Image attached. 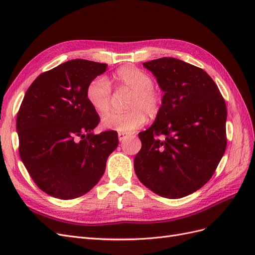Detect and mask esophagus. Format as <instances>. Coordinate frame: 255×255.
<instances>
[{"label":"esophagus","instance_id":"1","mask_svg":"<svg viewBox=\"0 0 255 255\" xmlns=\"http://www.w3.org/2000/svg\"><path fill=\"white\" fill-rule=\"evenodd\" d=\"M118 137H119V141H123L127 137H128V134H127V133H118Z\"/></svg>","mask_w":255,"mask_h":255}]
</instances>
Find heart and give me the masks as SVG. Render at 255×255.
<instances>
[{
    "instance_id": "heart-1",
    "label": "heart",
    "mask_w": 255,
    "mask_h": 255,
    "mask_svg": "<svg viewBox=\"0 0 255 255\" xmlns=\"http://www.w3.org/2000/svg\"><path fill=\"white\" fill-rule=\"evenodd\" d=\"M114 80L120 88L132 91L127 113H109L103 116V128L119 133H130L144 125L145 114L151 118L160 112L161 97L154 89L151 76L133 66L120 68L115 73ZM86 96L89 104L97 113L104 114L110 110L112 87L105 76L100 75L87 86Z\"/></svg>"
}]
</instances>
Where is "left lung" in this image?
Listing matches in <instances>:
<instances>
[{
	"instance_id": "left-lung-1",
	"label": "left lung",
	"mask_w": 255,
	"mask_h": 255,
	"mask_svg": "<svg viewBox=\"0 0 255 255\" xmlns=\"http://www.w3.org/2000/svg\"><path fill=\"white\" fill-rule=\"evenodd\" d=\"M142 65L164 96L155 121L138 134L141 149L134 159L135 173L156 195L183 198L210 181L225 154L226 102L201 68L173 57Z\"/></svg>"
}]
</instances>
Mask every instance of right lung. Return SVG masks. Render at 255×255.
Instances as JSON below:
<instances>
[{
    "mask_svg": "<svg viewBox=\"0 0 255 255\" xmlns=\"http://www.w3.org/2000/svg\"><path fill=\"white\" fill-rule=\"evenodd\" d=\"M107 65L72 59L41 73L23 98L17 115L19 153L30 177L45 194L70 200L95 187L118 146L117 132L94 134L98 113L88 84Z\"/></svg>",
    "mask_w": 255,
    "mask_h": 255,
    "instance_id": "obj_1",
    "label": "right lung"
}]
</instances>
